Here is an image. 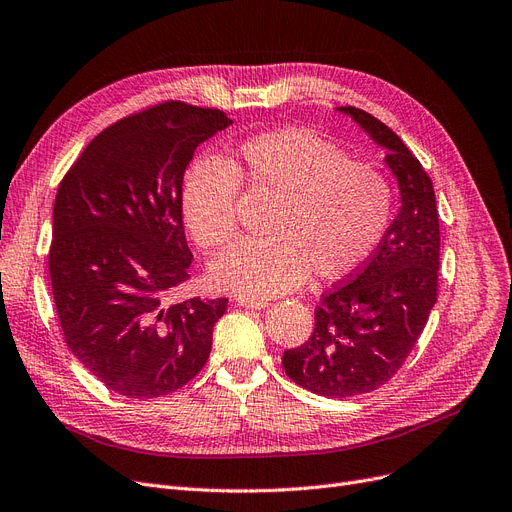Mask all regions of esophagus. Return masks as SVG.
I'll return each mask as SVG.
<instances>
[{"instance_id": "34e87169", "label": "esophagus", "mask_w": 512, "mask_h": 512, "mask_svg": "<svg viewBox=\"0 0 512 512\" xmlns=\"http://www.w3.org/2000/svg\"><path fill=\"white\" fill-rule=\"evenodd\" d=\"M238 306H244V308H253V310H263V308H268V299H255V297H238Z\"/></svg>"}]
</instances>
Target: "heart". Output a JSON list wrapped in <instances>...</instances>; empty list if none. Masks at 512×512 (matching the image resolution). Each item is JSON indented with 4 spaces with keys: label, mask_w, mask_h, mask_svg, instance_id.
<instances>
[{
    "label": "heart",
    "mask_w": 512,
    "mask_h": 512,
    "mask_svg": "<svg viewBox=\"0 0 512 512\" xmlns=\"http://www.w3.org/2000/svg\"><path fill=\"white\" fill-rule=\"evenodd\" d=\"M238 187L272 200L261 240H240L211 268L219 289L276 295L312 272L335 280L358 270L390 223L394 187L384 170L348 158L335 141L308 128L259 132L225 162L196 158L181 185L189 234L217 251L238 232Z\"/></svg>",
    "instance_id": "heart-1"
}]
</instances>
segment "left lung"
I'll use <instances>...</instances> for the list:
<instances>
[{"label":"left lung","instance_id":"obj_1","mask_svg":"<svg viewBox=\"0 0 512 512\" xmlns=\"http://www.w3.org/2000/svg\"><path fill=\"white\" fill-rule=\"evenodd\" d=\"M388 149L401 211L375 253L335 285L314 310V331L285 350L282 367L295 384L329 399L377 390L418 344L439 291V211L434 187L394 130L358 107H339Z\"/></svg>","mask_w":512,"mask_h":512}]
</instances>
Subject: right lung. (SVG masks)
<instances>
[{"label": "right lung", "instance_id": "obj_1", "mask_svg": "<svg viewBox=\"0 0 512 512\" xmlns=\"http://www.w3.org/2000/svg\"><path fill=\"white\" fill-rule=\"evenodd\" d=\"M230 124L213 107L151 105L94 137L56 192L48 270L65 342L126 399L183 388L211 354L227 297H168L192 266L183 173Z\"/></svg>", "mask_w": 512, "mask_h": 512}]
</instances>
